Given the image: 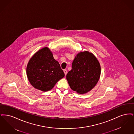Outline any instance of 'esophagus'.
<instances>
[{
	"label": "esophagus",
	"instance_id": "1",
	"mask_svg": "<svg viewBox=\"0 0 134 134\" xmlns=\"http://www.w3.org/2000/svg\"><path fill=\"white\" fill-rule=\"evenodd\" d=\"M63 71H64V73H65V75H66L67 73V70L64 69V70H63Z\"/></svg>",
	"mask_w": 134,
	"mask_h": 134
}]
</instances>
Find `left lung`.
I'll return each instance as SVG.
<instances>
[{"mask_svg":"<svg viewBox=\"0 0 134 134\" xmlns=\"http://www.w3.org/2000/svg\"><path fill=\"white\" fill-rule=\"evenodd\" d=\"M100 73V65L97 58L92 53L84 51L77 54L66 79L72 90L85 94L96 86Z\"/></svg>","mask_w":134,"mask_h":134,"instance_id":"left-lung-1","label":"left lung"}]
</instances>
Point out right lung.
<instances>
[{"instance_id":"obj_1","label":"right lung","mask_w":134,"mask_h":134,"mask_svg":"<svg viewBox=\"0 0 134 134\" xmlns=\"http://www.w3.org/2000/svg\"><path fill=\"white\" fill-rule=\"evenodd\" d=\"M26 71L32 86L44 92L52 89L58 81L65 76L59 62L48 47L34 54L27 63Z\"/></svg>"}]
</instances>
